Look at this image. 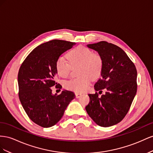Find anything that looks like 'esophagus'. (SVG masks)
I'll list each match as a JSON object with an SVG mask.
<instances>
[{"instance_id":"34e87169","label":"esophagus","mask_w":153,"mask_h":153,"mask_svg":"<svg viewBox=\"0 0 153 153\" xmlns=\"http://www.w3.org/2000/svg\"><path fill=\"white\" fill-rule=\"evenodd\" d=\"M75 95H76V98H79V97H81L82 94L78 93V92H75Z\"/></svg>"}]
</instances>
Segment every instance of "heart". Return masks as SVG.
I'll return each instance as SVG.
<instances>
[{"label": "heart", "mask_w": 153, "mask_h": 153, "mask_svg": "<svg viewBox=\"0 0 153 153\" xmlns=\"http://www.w3.org/2000/svg\"><path fill=\"white\" fill-rule=\"evenodd\" d=\"M68 62L60 56L56 62V69L58 75L67 77L71 73L72 67L79 65L81 77L73 78L64 82L65 88L81 93L88 88L91 77H99L103 68V59L98 52H93L89 48L79 46L69 51L66 55Z\"/></svg>", "instance_id": "heart-1"}]
</instances>
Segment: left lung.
Masks as SVG:
<instances>
[{
  "label": "left lung",
  "instance_id": "8db88e82",
  "mask_svg": "<svg viewBox=\"0 0 153 153\" xmlns=\"http://www.w3.org/2000/svg\"><path fill=\"white\" fill-rule=\"evenodd\" d=\"M87 47L98 52L103 59L101 77L94 85L97 92L88 94L90 101L86 106L88 115L97 125L110 127L123 120L131 105L137 90L135 65L120 48L102 41Z\"/></svg>",
  "mask_w": 153,
  "mask_h": 153
}]
</instances>
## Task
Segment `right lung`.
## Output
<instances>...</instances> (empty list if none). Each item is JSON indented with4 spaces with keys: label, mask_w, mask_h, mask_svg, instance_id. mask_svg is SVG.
Segmentation results:
<instances>
[{
    "label": "right lung",
    "mask_w": 153,
    "mask_h": 153,
    "mask_svg": "<svg viewBox=\"0 0 153 153\" xmlns=\"http://www.w3.org/2000/svg\"><path fill=\"white\" fill-rule=\"evenodd\" d=\"M75 42L53 40L33 49L22 63L18 74L19 97L25 113L33 123L50 128L62 119L70 102L75 98L71 91L64 90L53 95L51 87L61 85L57 76L56 62Z\"/></svg>",
    "instance_id": "obj_1"
}]
</instances>
